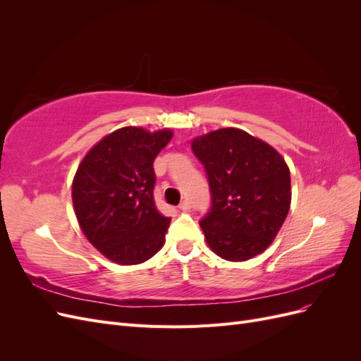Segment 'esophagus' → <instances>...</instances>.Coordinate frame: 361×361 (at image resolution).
<instances>
[{"mask_svg":"<svg viewBox=\"0 0 361 361\" xmlns=\"http://www.w3.org/2000/svg\"><path fill=\"white\" fill-rule=\"evenodd\" d=\"M191 207V202L190 200H183L180 204H179V209H182V211H188Z\"/></svg>","mask_w":361,"mask_h":361,"instance_id":"esophagus-1","label":"esophagus"}]
</instances>
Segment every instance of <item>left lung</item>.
<instances>
[{"label": "left lung", "instance_id": "8db88e82", "mask_svg": "<svg viewBox=\"0 0 361 361\" xmlns=\"http://www.w3.org/2000/svg\"><path fill=\"white\" fill-rule=\"evenodd\" d=\"M212 204L200 227L215 255L231 262L271 245L290 207V173L279 152L243 129L223 128L192 140Z\"/></svg>", "mask_w": 361, "mask_h": 361}]
</instances>
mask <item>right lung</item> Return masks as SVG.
Masks as SVG:
<instances>
[{"label": "right lung", "instance_id": "add662e5", "mask_svg": "<svg viewBox=\"0 0 361 361\" xmlns=\"http://www.w3.org/2000/svg\"><path fill=\"white\" fill-rule=\"evenodd\" d=\"M173 133L126 126L104 137L81 161L72 183L76 220L85 238L118 265L157 255L171 218L154 200V161Z\"/></svg>", "mask_w": 361, "mask_h": 361}]
</instances>
